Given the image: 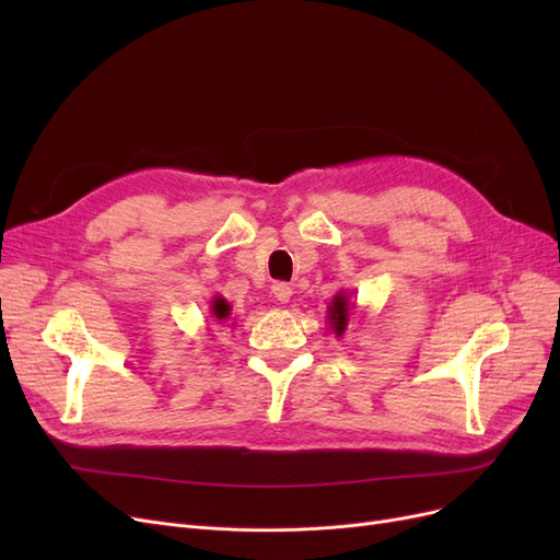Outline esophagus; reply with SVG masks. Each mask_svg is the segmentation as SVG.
<instances>
[{
  "label": "esophagus",
  "instance_id": "obj_1",
  "mask_svg": "<svg viewBox=\"0 0 560 560\" xmlns=\"http://www.w3.org/2000/svg\"><path fill=\"white\" fill-rule=\"evenodd\" d=\"M270 292H273V296L280 301V303H287L292 299V287L287 282H273V287H270Z\"/></svg>",
  "mask_w": 560,
  "mask_h": 560
}]
</instances>
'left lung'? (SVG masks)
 Segmentation results:
<instances>
[{
    "label": "left lung",
    "instance_id": "1",
    "mask_svg": "<svg viewBox=\"0 0 560 560\" xmlns=\"http://www.w3.org/2000/svg\"><path fill=\"white\" fill-rule=\"evenodd\" d=\"M352 311H354V303L350 301V292H348V290L336 292L334 299L329 301V306H327L329 331H331L336 338H341V336L346 334Z\"/></svg>",
    "mask_w": 560,
    "mask_h": 560
}]
</instances>
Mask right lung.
I'll use <instances>...</instances> for the list:
<instances>
[{"instance_id":"right-lung-1","label":"right lung","mask_w":560,"mask_h":560,"mask_svg":"<svg viewBox=\"0 0 560 560\" xmlns=\"http://www.w3.org/2000/svg\"><path fill=\"white\" fill-rule=\"evenodd\" d=\"M210 317H214V322H219V325H224V322L231 319V303L222 294L212 296V301H210Z\"/></svg>"}]
</instances>
